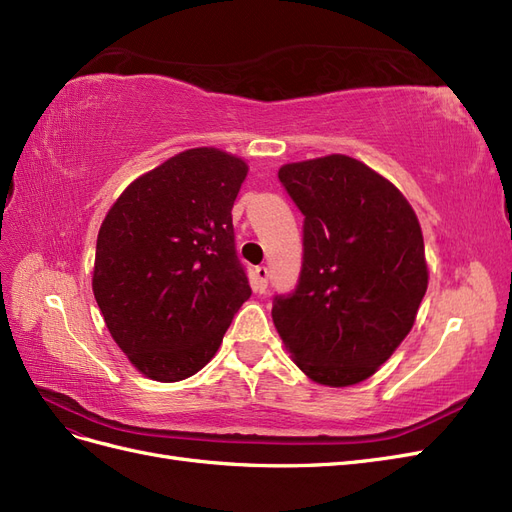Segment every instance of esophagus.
I'll return each instance as SVG.
<instances>
[{
  "label": "esophagus",
  "instance_id": "obj_1",
  "mask_svg": "<svg viewBox=\"0 0 512 512\" xmlns=\"http://www.w3.org/2000/svg\"><path fill=\"white\" fill-rule=\"evenodd\" d=\"M253 289L257 293H263L268 289V268L266 266H257L253 270Z\"/></svg>",
  "mask_w": 512,
  "mask_h": 512
}]
</instances>
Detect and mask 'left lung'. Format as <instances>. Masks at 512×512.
Masks as SVG:
<instances>
[{
	"label": "left lung",
	"instance_id": "obj_1",
	"mask_svg": "<svg viewBox=\"0 0 512 512\" xmlns=\"http://www.w3.org/2000/svg\"><path fill=\"white\" fill-rule=\"evenodd\" d=\"M278 180L304 214V255L298 285L274 295V325L315 383L366 381L408 336L427 289L417 214L346 155L287 163Z\"/></svg>",
	"mask_w": 512,
	"mask_h": 512
}]
</instances>
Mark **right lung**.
<instances>
[{
    "instance_id": "1",
    "label": "right lung",
    "mask_w": 512,
    "mask_h": 512,
    "mask_svg": "<svg viewBox=\"0 0 512 512\" xmlns=\"http://www.w3.org/2000/svg\"><path fill=\"white\" fill-rule=\"evenodd\" d=\"M246 172L219 148H189L136 178L100 227L95 302L119 349L153 381L200 372L251 298L232 223Z\"/></svg>"
}]
</instances>
